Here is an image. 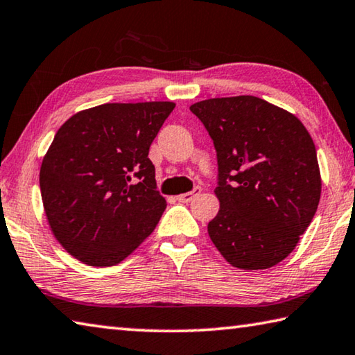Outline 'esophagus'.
<instances>
[{
	"instance_id": "1",
	"label": "esophagus",
	"mask_w": 355,
	"mask_h": 355,
	"mask_svg": "<svg viewBox=\"0 0 355 355\" xmlns=\"http://www.w3.org/2000/svg\"><path fill=\"white\" fill-rule=\"evenodd\" d=\"M202 192V188L200 186H196L194 189H192L191 192H186V194H180L177 199H178V202H183V203H189V202H192L196 199L197 196H199Z\"/></svg>"
}]
</instances>
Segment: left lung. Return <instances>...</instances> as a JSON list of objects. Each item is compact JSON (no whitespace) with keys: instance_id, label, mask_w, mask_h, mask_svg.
Masks as SVG:
<instances>
[{"instance_id":"1","label":"left lung","mask_w":355,"mask_h":355,"mask_svg":"<svg viewBox=\"0 0 355 355\" xmlns=\"http://www.w3.org/2000/svg\"><path fill=\"white\" fill-rule=\"evenodd\" d=\"M189 110L218 158L220 208L208 222L213 244L239 269L280 263L320 203V166L309 131L296 116L252 95L203 100Z\"/></svg>"}]
</instances>
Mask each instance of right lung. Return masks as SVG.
Listing matches in <instances>:
<instances>
[{
    "mask_svg": "<svg viewBox=\"0 0 355 355\" xmlns=\"http://www.w3.org/2000/svg\"><path fill=\"white\" fill-rule=\"evenodd\" d=\"M172 101L106 103L65 122L40 167L45 214L62 248L89 266H114L166 209L148 150Z\"/></svg>",
    "mask_w": 355,
    "mask_h": 355,
    "instance_id": "obj_1",
    "label": "right lung"
}]
</instances>
